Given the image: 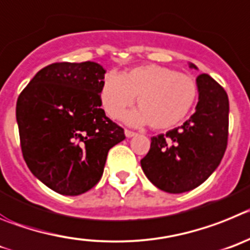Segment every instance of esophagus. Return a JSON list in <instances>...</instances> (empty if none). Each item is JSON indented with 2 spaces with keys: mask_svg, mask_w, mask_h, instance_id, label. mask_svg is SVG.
<instances>
[{
  "mask_svg": "<svg viewBox=\"0 0 250 250\" xmlns=\"http://www.w3.org/2000/svg\"><path fill=\"white\" fill-rule=\"evenodd\" d=\"M125 137H127V138H132V137H134L136 136V132H132V130H128V129H125Z\"/></svg>",
  "mask_w": 250,
  "mask_h": 250,
  "instance_id": "34e87169",
  "label": "esophagus"
}]
</instances>
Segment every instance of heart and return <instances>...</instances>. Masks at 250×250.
<instances>
[{"label":"heart","mask_w":250,"mask_h":250,"mask_svg":"<svg viewBox=\"0 0 250 250\" xmlns=\"http://www.w3.org/2000/svg\"><path fill=\"white\" fill-rule=\"evenodd\" d=\"M197 83L190 76L158 64L139 66L118 76L105 75L101 101L105 113L118 118L134 98L141 107L125 114V123H149L156 129H168L183 121L197 100Z\"/></svg>","instance_id":"heart-1"}]
</instances>
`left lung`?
<instances>
[{
  "instance_id": "left-lung-1",
  "label": "left lung",
  "mask_w": 250,
  "mask_h": 250,
  "mask_svg": "<svg viewBox=\"0 0 250 250\" xmlns=\"http://www.w3.org/2000/svg\"><path fill=\"white\" fill-rule=\"evenodd\" d=\"M189 68L198 69L193 63ZM195 112L183 125L153 137L141 161L146 177L157 188L178 194L188 192L217 169L228 142L229 101L227 92L210 76L197 78Z\"/></svg>"
}]
</instances>
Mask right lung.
<instances>
[{
	"label": "right lung",
	"instance_id": "obj_1",
	"mask_svg": "<svg viewBox=\"0 0 250 250\" xmlns=\"http://www.w3.org/2000/svg\"><path fill=\"white\" fill-rule=\"evenodd\" d=\"M105 69L96 62H61L36 73L21 92L16 120L32 174L63 195L100 182L108 150L125 130L101 108Z\"/></svg>",
	"mask_w": 250,
	"mask_h": 250
}]
</instances>
